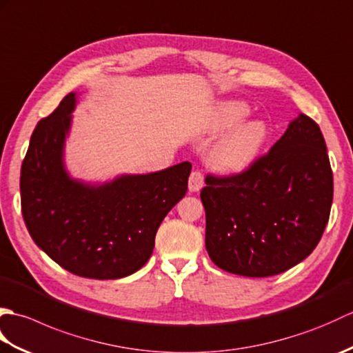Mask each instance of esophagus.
I'll return each instance as SVG.
<instances>
[{
	"mask_svg": "<svg viewBox=\"0 0 353 353\" xmlns=\"http://www.w3.org/2000/svg\"><path fill=\"white\" fill-rule=\"evenodd\" d=\"M203 186V174L200 171H192L188 179V190L190 192H197Z\"/></svg>",
	"mask_w": 353,
	"mask_h": 353,
	"instance_id": "esophagus-1",
	"label": "esophagus"
}]
</instances>
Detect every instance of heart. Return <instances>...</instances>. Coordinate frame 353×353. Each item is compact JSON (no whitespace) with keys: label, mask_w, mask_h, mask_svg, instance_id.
Masks as SVG:
<instances>
[{"label":"heart","mask_w":353,"mask_h":353,"mask_svg":"<svg viewBox=\"0 0 353 353\" xmlns=\"http://www.w3.org/2000/svg\"><path fill=\"white\" fill-rule=\"evenodd\" d=\"M250 109L243 101H223L212 112L206 133L216 137L228 132L209 153V165L221 174H239L256 161L268 138L262 119H244Z\"/></svg>","instance_id":"obj_1"}]
</instances>
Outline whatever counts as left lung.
I'll return each mask as SVG.
<instances>
[{"label":"left lung","mask_w":353,"mask_h":353,"mask_svg":"<svg viewBox=\"0 0 353 353\" xmlns=\"http://www.w3.org/2000/svg\"><path fill=\"white\" fill-rule=\"evenodd\" d=\"M206 250L224 272L274 276L316 249L329 220L334 179L320 127L299 114L282 138L238 176L206 177Z\"/></svg>","instance_id":"8db88e82"}]
</instances>
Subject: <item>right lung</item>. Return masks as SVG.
<instances>
[{"label":"right lung","instance_id":"add662e5","mask_svg":"<svg viewBox=\"0 0 353 353\" xmlns=\"http://www.w3.org/2000/svg\"><path fill=\"white\" fill-rule=\"evenodd\" d=\"M70 92L37 123L21 167V208L36 245L68 272L119 279L145 264L162 220L188 188L190 162L106 182L72 177L65 142L77 106Z\"/></svg>","mask_w":353,"mask_h":353}]
</instances>
